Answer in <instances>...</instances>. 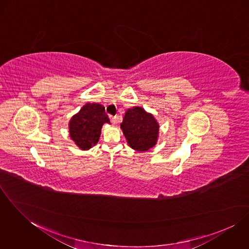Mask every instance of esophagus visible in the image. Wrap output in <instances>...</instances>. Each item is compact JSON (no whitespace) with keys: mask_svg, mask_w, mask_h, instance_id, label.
Wrapping results in <instances>:
<instances>
[{"mask_svg":"<svg viewBox=\"0 0 249 249\" xmlns=\"http://www.w3.org/2000/svg\"><path fill=\"white\" fill-rule=\"evenodd\" d=\"M109 118H110V121H111V123H112L113 124H115L117 123V117H114V116H109Z\"/></svg>","mask_w":249,"mask_h":249,"instance_id":"34e87169","label":"esophagus"}]
</instances>
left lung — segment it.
I'll return each instance as SVG.
<instances>
[{
	"mask_svg": "<svg viewBox=\"0 0 249 249\" xmlns=\"http://www.w3.org/2000/svg\"><path fill=\"white\" fill-rule=\"evenodd\" d=\"M121 128L128 145L135 150L146 151L157 142L159 124L153 115L142 107L128 109L124 114Z\"/></svg>",
	"mask_w": 249,
	"mask_h": 249,
	"instance_id": "8db88e82",
	"label": "left lung"
}]
</instances>
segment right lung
<instances>
[{"label": "right lung", "instance_id": "obj_1", "mask_svg": "<svg viewBox=\"0 0 249 249\" xmlns=\"http://www.w3.org/2000/svg\"><path fill=\"white\" fill-rule=\"evenodd\" d=\"M106 123L110 124V121L105 107L100 104H86L70 120V137L80 149L87 150L98 142Z\"/></svg>", "mask_w": 249, "mask_h": 249}]
</instances>
